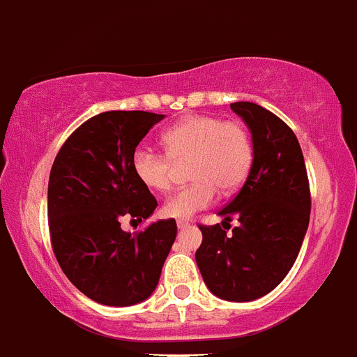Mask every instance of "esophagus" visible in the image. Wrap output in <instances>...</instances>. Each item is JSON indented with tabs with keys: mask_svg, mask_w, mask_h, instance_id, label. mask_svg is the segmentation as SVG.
I'll return each mask as SVG.
<instances>
[{
	"mask_svg": "<svg viewBox=\"0 0 357 357\" xmlns=\"http://www.w3.org/2000/svg\"><path fill=\"white\" fill-rule=\"evenodd\" d=\"M176 227H178V229H185V227H189V222L188 220H178V222H176Z\"/></svg>",
	"mask_w": 357,
	"mask_h": 357,
	"instance_id": "obj_1",
	"label": "esophagus"
}]
</instances>
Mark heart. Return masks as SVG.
Returning a JSON list of instances; mask_svg holds the SVG:
<instances>
[{"label": "heart", "instance_id": "heart-1", "mask_svg": "<svg viewBox=\"0 0 357 357\" xmlns=\"http://www.w3.org/2000/svg\"><path fill=\"white\" fill-rule=\"evenodd\" d=\"M164 153L139 146L132 155L137 181L155 193L168 191L173 184L175 164L185 166L191 184L181 188L164 202L168 218H191L206 209L222 193H232L245 182L252 164V137L238 119L216 116H189L172 125L160 135Z\"/></svg>", "mask_w": 357, "mask_h": 357}]
</instances>
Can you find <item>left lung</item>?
I'll return each instance as SVG.
<instances>
[{"instance_id":"left-lung-1","label":"left lung","mask_w":357,"mask_h":357,"mask_svg":"<svg viewBox=\"0 0 357 357\" xmlns=\"http://www.w3.org/2000/svg\"><path fill=\"white\" fill-rule=\"evenodd\" d=\"M230 109L252 132L254 160L234 198L218 211L225 222L198 225L197 264L207 288L223 301L250 302L288 275L301 252L311 213V191L301 144L279 116L257 103ZM236 215L240 225L227 233Z\"/></svg>"}]
</instances>
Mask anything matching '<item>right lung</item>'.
<instances>
[{
	"label": "right lung",
	"instance_id": "obj_1",
	"mask_svg": "<svg viewBox=\"0 0 357 357\" xmlns=\"http://www.w3.org/2000/svg\"><path fill=\"white\" fill-rule=\"evenodd\" d=\"M162 114L109 110L82 123L55 157L48 184L53 254L73 284L91 301L134 305L153 293L176 236V222L159 220L125 232L121 218L143 222L157 207L132 168V155Z\"/></svg>",
	"mask_w": 357,
	"mask_h": 357
}]
</instances>
